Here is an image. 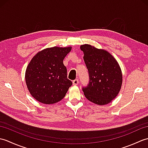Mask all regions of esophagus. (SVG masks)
Masks as SVG:
<instances>
[{
  "instance_id": "obj_1",
  "label": "esophagus",
  "mask_w": 148,
  "mask_h": 148,
  "mask_svg": "<svg viewBox=\"0 0 148 148\" xmlns=\"http://www.w3.org/2000/svg\"><path fill=\"white\" fill-rule=\"evenodd\" d=\"M72 83H73L74 85H77L78 83H79V79H76L72 81Z\"/></svg>"
}]
</instances>
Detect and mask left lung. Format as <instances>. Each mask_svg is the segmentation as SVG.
I'll list each match as a JSON object with an SVG mask.
<instances>
[{
  "label": "left lung",
  "mask_w": 148,
  "mask_h": 148,
  "mask_svg": "<svg viewBox=\"0 0 148 148\" xmlns=\"http://www.w3.org/2000/svg\"><path fill=\"white\" fill-rule=\"evenodd\" d=\"M89 74V83L83 88L84 95L98 105L110 103L118 95L122 84V73L116 59L106 51L90 45L80 46Z\"/></svg>",
  "instance_id": "1"
}]
</instances>
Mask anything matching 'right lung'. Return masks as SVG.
<instances>
[{"mask_svg":"<svg viewBox=\"0 0 148 148\" xmlns=\"http://www.w3.org/2000/svg\"><path fill=\"white\" fill-rule=\"evenodd\" d=\"M71 48H48L31 60L26 69L25 81L30 93L37 101L52 104L65 96L72 83L67 79L63 60Z\"/></svg>","mask_w":148,"mask_h":148,"instance_id":"1","label":"right lung"}]
</instances>
